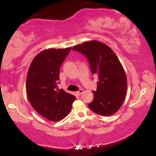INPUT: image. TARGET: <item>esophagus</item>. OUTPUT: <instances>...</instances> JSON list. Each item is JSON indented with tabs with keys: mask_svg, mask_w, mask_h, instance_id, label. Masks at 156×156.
Masks as SVG:
<instances>
[{
	"mask_svg": "<svg viewBox=\"0 0 156 156\" xmlns=\"http://www.w3.org/2000/svg\"><path fill=\"white\" fill-rule=\"evenodd\" d=\"M84 92V91H83V89H80V90L79 91H78L77 92H76V93H77V94L78 95H80V94H82Z\"/></svg>",
	"mask_w": 156,
	"mask_h": 156,
	"instance_id": "esophagus-1",
	"label": "esophagus"
}]
</instances>
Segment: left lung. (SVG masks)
<instances>
[{
  "label": "left lung",
  "instance_id": "8db88e82",
  "mask_svg": "<svg viewBox=\"0 0 156 156\" xmlns=\"http://www.w3.org/2000/svg\"><path fill=\"white\" fill-rule=\"evenodd\" d=\"M73 49L87 58L92 73L98 79L88 107L97 114H114L122 106L127 89L126 73L118 58L109 46L98 41L84 42Z\"/></svg>",
  "mask_w": 156,
  "mask_h": 156
}]
</instances>
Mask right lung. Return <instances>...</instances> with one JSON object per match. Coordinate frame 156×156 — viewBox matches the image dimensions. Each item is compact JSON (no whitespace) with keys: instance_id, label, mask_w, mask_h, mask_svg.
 <instances>
[{"instance_id":"obj_1","label":"right lung","mask_w":156,"mask_h":156,"mask_svg":"<svg viewBox=\"0 0 156 156\" xmlns=\"http://www.w3.org/2000/svg\"><path fill=\"white\" fill-rule=\"evenodd\" d=\"M72 47L47 49L33 59L26 79L29 102L41 115L56 122L65 118L76 100L73 95L58 88L60 68Z\"/></svg>"}]
</instances>
